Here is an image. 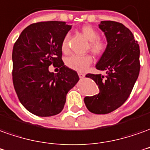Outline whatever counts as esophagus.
Listing matches in <instances>:
<instances>
[{"mask_svg":"<svg viewBox=\"0 0 150 150\" xmlns=\"http://www.w3.org/2000/svg\"><path fill=\"white\" fill-rule=\"evenodd\" d=\"M78 75H79V77L80 79H83L84 76H85V75H84V74H83V73H79Z\"/></svg>","mask_w":150,"mask_h":150,"instance_id":"34e87169","label":"esophagus"}]
</instances>
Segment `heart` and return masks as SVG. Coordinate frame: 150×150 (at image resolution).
Returning a JSON list of instances; mask_svg holds the SVG:
<instances>
[{
  "instance_id": "heart-1",
  "label": "heart",
  "mask_w": 150,
  "mask_h": 150,
  "mask_svg": "<svg viewBox=\"0 0 150 150\" xmlns=\"http://www.w3.org/2000/svg\"><path fill=\"white\" fill-rule=\"evenodd\" d=\"M81 32L88 41H90L89 47L91 51L96 54H102L104 53L107 44L106 42L99 39V35L93 27L83 26L81 28ZM62 50L63 52H67L68 50V35H67L62 42ZM93 62V57L90 55H72L67 58L66 64L68 67L79 72L86 71Z\"/></svg>"
}]
</instances>
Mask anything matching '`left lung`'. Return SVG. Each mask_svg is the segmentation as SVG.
<instances>
[{"label": "left lung", "mask_w": 150, "mask_h": 150, "mask_svg": "<svg viewBox=\"0 0 150 150\" xmlns=\"http://www.w3.org/2000/svg\"><path fill=\"white\" fill-rule=\"evenodd\" d=\"M99 28L104 32L107 47L96 68L106 75L88 74L99 92L84 97V103L92 113L105 115L120 107L128 98L140 72V47L133 34L123 24L101 21Z\"/></svg>", "instance_id": "1"}]
</instances>
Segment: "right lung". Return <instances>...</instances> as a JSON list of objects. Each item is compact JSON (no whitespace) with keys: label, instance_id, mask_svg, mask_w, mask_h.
<instances>
[{"label":"right lung","instance_id":"obj_1","mask_svg":"<svg viewBox=\"0 0 150 150\" xmlns=\"http://www.w3.org/2000/svg\"><path fill=\"white\" fill-rule=\"evenodd\" d=\"M71 29V25L58 21L31 24L13 45V87L22 105L33 115L59 114L67 94L79 79L62 60V42ZM52 64L60 67L57 74L48 71Z\"/></svg>","mask_w":150,"mask_h":150}]
</instances>
